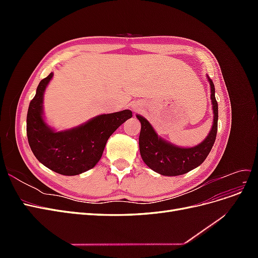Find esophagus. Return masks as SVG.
<instances>
[{
	"label": "esophagus",
	"mask_w": 258,
	"mask_h": 258,
	"mask_svg": "<svg viewBox=\"0 0 258 258\" xmlns=\"http://www.w3.org/2000/svg\"><path fill=\"white\" fill-rule=\"evenodd\" d=\"M134 111H139V107H134Z\"/></svg>",
	"instance_id": "esophagus-1"
}]
</instances>
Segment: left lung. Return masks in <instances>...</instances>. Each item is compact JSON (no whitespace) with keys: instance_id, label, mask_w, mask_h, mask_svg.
Listing matches in <instances>:
<instances>
[{"instance_id":"8db88e82","label":"left lung","mask_w":258,"mask_h":258,"mask_svg":"<svg viewBox=\"0 0 258 258\" xmlns=\"http://www.w3.org/2000/svg\"><path fill=\"white\" fill-rule=\"evenodd\" d=\"M211 88V103L213 110V123L207 138L191 147H181L170 143L157 135L151 122L143 116L137 114L141 122L139 146L145 165L155 172L166 176L182 175L197 168L206 160L212 150L217 134L218 106L215 99V88L212 80L207 75Z\"/></svg>"}]
</instances>
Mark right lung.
Returning <instances> with one entry per match:
<instances>
[{
	"mask_svg": "<svg viewBox=\"0 0 258 258\" xmlns=\"http://www.w3.org/2000/svg\"><path fill=\"white\" fill-rule=\"evenodd\" d=\"M51 72L38 84L27 115V136L31 151L45 167L62 175H77L95 167L114 131L132 117L130 110L101 114L80 126L57 131L45 121L44 92Z\"/></svg>",
	"mask_w": 258,
	"mask_h": 258,
	"instance_id": "add662e5",
	"label": "right lung"
}]
</instances>
